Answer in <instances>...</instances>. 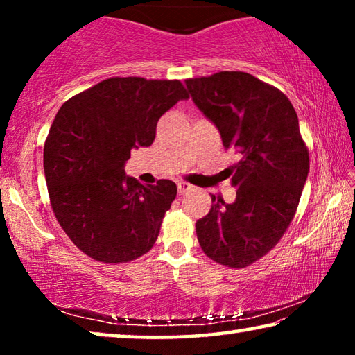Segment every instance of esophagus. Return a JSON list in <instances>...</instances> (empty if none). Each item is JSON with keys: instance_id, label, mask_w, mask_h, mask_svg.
<instances>
[{"instance_id": "esophagus-1", "label": "esophagus", "mask_w": 355, "mask_h": 355, "mask_svg": "<svg viewBox=\"0 0 355 355\" xmlns=\"http://www.w3.org/2000/svg\"><path fill=\"white\" fill-rule=\"evenodd\" d=\"M177 188H178L180 194H184V192L192 191V188H194V186L189 184V183H186V182H178V183H177Z\"/></svg>"}]
</instances>
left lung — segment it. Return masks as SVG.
<instances>
[{
  "mask_svg": "<svg viewBox=\"0 0 355 355\" xmlns=\"http://www.w3.org/2000/svg\"><path fill=\"white\" fill-rule=\"evenodd\" d=\"M197 107L238 156L225 169L236 199L211 196L209 213L196 222L202 250L216 263L245 268L284 236L309 175V148L286 95L245 71L189 78Z\"/></svg>",
  "mask_w": 355,
  "mask_h": 355,
  "instance_id": "obj_1",
  "label": "left lung"
}]
</instances>
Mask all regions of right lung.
I'll use <instances>...</instances> for the list:
<instances>
[{
    "label": "right lung",
    "mask_w": 355,
    "mask_h": 355,
    "mask_svg": "<svg viewBox=\"0 0 355 355\" xmlns=\"http://www.w3.org/2000/svg\"><path fill=\"white\" fill-rule=\"evenodd\" d=\"M182 81L107 78L58 111L44 147L48 196L59 225L101 263H128L153 248L177 184L125 175L131 150L152 146L156 123L180 100Z\"/></svg>",
    "instance_id": "1"
}]
</instances>
